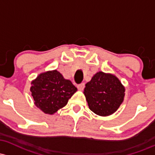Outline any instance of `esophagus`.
<instances>
[{
  "mask_svg": "<svg viewBox=\"0 0 155 155\" xmlns=\"http://www.w3.org/2000/svg\"><path fill=\"white\" fill-rule=\"evenodd\" d=\"M84 86H85L84 85V83H81V84H78L77 88L79 90V91H82V90L84 88Z\"/></svg>",
  "mask_w": 155,
  "mask_h": 155,
  "instance_id": "1",
  "label": "esophagus"
}]
</instances>
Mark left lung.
<instances>
[{"label":"left lung","mask_w":155,"mask_h":155,"mask_svg":"<svg viewBox=\"0 0 155 155\" xmlns=\"http://www.w3.org/2000/svg\"><path fill=\"white\" fill-rule=\"evenodd\" d=\"M124 92V87L116 76L101 71L92 77L84 90L90 110L100 116L115 113L123 102Z\"/></svg>","instance_id":"1"}]
</instances>
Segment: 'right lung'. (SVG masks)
I'll list each match as a JSON object with an SVG mask.
<instances>
[{
    "instance_id": "obj_1",
    "label": "right lung",
    "mask_w": 155,
    "mask_h": 155,
    "mask_svg": "<svg viewBox=\"0 0 155 155\" xmlns=\"http://www.w3.org/2000/svg\"><path fill=\"white\" fill-rule=\"evenodd\" d=\"M30 91L37 107L53 115L64 107L77 88L57 70L42 73L31 81Z\"/></svg>"
}]
</instances>
